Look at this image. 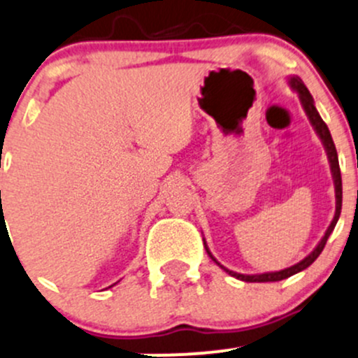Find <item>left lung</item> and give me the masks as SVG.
Wrapping results in <instances>:
<instances>
[{
	"label": "left lung",
	"mask_w": 358,
	"mask_h": 358,
	"mask_svg": "<svg viewBox=\"0 0 358 358\" xmlns=\"http://www.w3.org/2000/svg\"><path fill=\"white\" fill-rule=\"evenodd\" d=\"M289 86L291 90L296 91L298 93V98H300L301 101V106H303L305 113H307L308 120H310L312 127L315 129L317 136L320 138V141H322L324 145V150H326L327 153V160H329V165H331V174H333V180H334V193H336V212H334V217L333 220H331L329 227H327V231L324 233L322 239L319 241V245L315 246L314 250H312L310 253H308L307 257H305L303 260H300L298 264L291 265L288 268H282V271H275V272H264V274H239V272H234V271H229V268H226L224 265L219 264V260L215 259V257L210 253L208 246H206L205 239H203V245H205V250L206 253H208V257L215 262L217 265H219L220 268H224V271L227 272L229 275H233V278L239 279V281H245V282H274V281H282V279H288L291 275L298 274V272L305 271V268L308 267V265H312L315 262L317 257L320 255V252L324 250V246H326V241L327 238H329L331 233L334 231V226H336L338 219H340V213H341V201H343V186H341V172H340V162H338V153H336V146H334V141L333 138H331V132L329 129H327L326 122H324L322 119H320L319 112H317L315 105H314V98H312L310 91L307 90V86L303 84V80L300 79L298 76H293L289 77Z\"/></svg>",
	"instance_id": "1"
}]
</instances>
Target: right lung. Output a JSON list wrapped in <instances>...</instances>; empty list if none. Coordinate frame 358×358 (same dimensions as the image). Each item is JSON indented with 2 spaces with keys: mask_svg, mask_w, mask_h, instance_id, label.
<instances>
[{
  "mask_svg": "<svg viewBox=\"0 0 358 358\" xmlns=\"http://www.w3.org/2000/svg\"><path fill=\"white\" fill-rule=\"evenodd\" d=\"M0 193H1V191H0Z\"/></svg>",
  "mask_w": 358,
  "mask_h": 358,
  "instance_id": "add662e5",
  "label": "right lung"
}]
</instances>
